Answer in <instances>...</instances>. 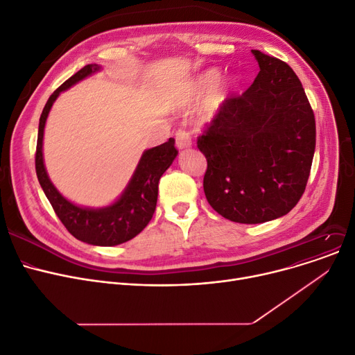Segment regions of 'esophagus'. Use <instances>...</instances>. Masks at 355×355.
Returning a JSON list of instances; mask_svg holds the SVG:
<instances>
[{
    "label": "esophagus",
    "mask_w": 355,
    "mask_h": 355,
    "mask_svg": "<svg viewBox=\"0 0 355 355\" xmlns=\"http://www.w3.org/2000/svg\"><path fill=\"white\" fill-rule=\"evenodd\" d=\"M175 141L178 149H184V148H189L192 144V137L191 133L187 132L186 129H178L175 133Z\"/></svg>",
    "instance_id": "esophagus-1"
}]
</instances>
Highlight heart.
Returning <instances> with one entry per match:
<instances>
[{"instance_id": "heart-1", "label": "heart", "mask_w": 355, "mask_h": 355, "mask_svg": "<svg viewBox=\"0 0 355 355\" xmlns=\"http://www.w3.org/2000/svg\"><path fill=\"white\" fill-rule=\"evenodd\" d=\"M218 78H219L218 70H209V71L200 74L196 80H193L189 90H187L186 101L193 103V101H198L199 98H202L207 92L214 89ZM234 87H235V81L231 78H226L219 83V85L212 90V93L206 100V104H205V116L206 117L214 116L220 109L222 104L227 100L229 96H231Z\"/></svg>"}]
</instances>
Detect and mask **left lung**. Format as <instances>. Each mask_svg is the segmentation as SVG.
Masks as SVG:
<instances>
[{
  "label": "left lung",
  "instance_id": "obj_1",
  "mask_svg": "<svg viewBox=\"0 0 355 355\" xmlns=\"http://www.w3.org/2000/svg\"><path fill=\"white\" fill-rule=\"evenodd\" d=\"M254 83L231 96L198 137L207 168L205 196L223 218L262 223L301 199L315 152V117L298 76L285 61L252 50Z\"/></svg>",
  "mask_w": 355,
  "mask_h": 355
}]
</instances>
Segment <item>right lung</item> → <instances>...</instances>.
I'll list each match as a JSON object with an SVG mask.
<instances>
[{"mask_svg": "<svg viewBox=\"0 0 355 355\" xmlns=\"http://www.w3.org/2000/svg\"><path fill=\"white\" fill-rule=\"evenodd\" d=\"M100 66L87 64L66 80L49 97L40 116L35 149V173L53 209L67 231L78 241L98 246H113L128 242L139 235L150 222L157 202V184L160 176L169 168L178 155L175 139L146 150L137 169L121 198L104 209L78 207L62 198L50 182L43 162V135L49 112L57 96L77 81L97 71Z\"/></svg>", "mask_w": 355, "mask_h": 355, "instance_id": "1", "label": "right lung"}]
</instances>
